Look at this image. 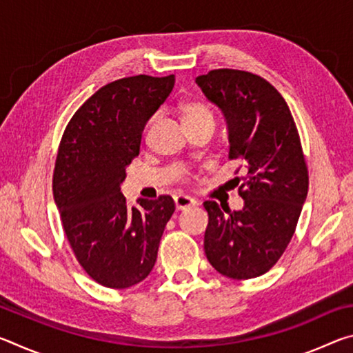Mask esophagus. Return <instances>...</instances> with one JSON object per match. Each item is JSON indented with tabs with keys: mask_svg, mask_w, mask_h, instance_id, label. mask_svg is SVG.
Returning a JSON list of instances; mask_svg holds the SVG:
<instances>
[{
	"mask_svg": "<svg viewBox=\"0 0 353 353\" xmlns=\"http://www.w3.org/2000/svg\"><path fill=\"white\" fill-rule=\"evenodd\" d=\"M174 204H176L177 210H185V208L198 205V202H196L193 198H190V196L177 194V196H174Z\"/></svg>",
	"mask_w": 353,
	"mask_h": 353,
	"instance_id": "1",
	"label": "esophagus"
}]
</instances>
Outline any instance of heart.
<instances>
[{"label":"heart","mask_w":353,"mask_h":353,"mask_svg":"<svg viewBox=\"0 0 353 353\" xmlns=\"http://www.w3.org/2000/svg\"><path fill=\"white\" fill-rule=\"evenodd\" d=\"M181 115H182L185 126L204 121V119H213L212 110L202 103H196V101H188V103H183L181 105Z\"/></svg>","instance_id":"heart-1"}]
</instances>
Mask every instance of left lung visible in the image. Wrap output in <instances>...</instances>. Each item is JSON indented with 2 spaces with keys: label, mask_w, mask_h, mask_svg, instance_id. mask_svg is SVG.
Instances as JSON below:
<instances>
[{
  "label": "left lung",
  "mask_w": 353,
  "mask_h": 353,
  "mask_svg": "<svg viewBox=\"0 0 353 353\" xmlns=\"http://www.w3.org/2000/svg\"><path fill=\"white\" fill-rule=\"evenodd\" d=\"M205 97L223 110L229 128V159L241 210L205 201L204 250L210 265L234 280L259 277L276 265L294 235L308 193V168L286 101L263 77L219 68L196 77Z\"/></svg>",
  "instance_id": "obj_1"
}]
</instances>
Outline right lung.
Returning a JSON list of instances; mask_svg holds the SVG:
<instances>
[{"label":"right lung","mask_w":353,"mask_h":353,"mask_svg":"<svg viewBox=\"0 0 353 353\" xmlns=\"http://www.w3.org/2000/svg\"><path fill=\"white\" fill-rule=\"evenodd\" d=\"M174 81L139 74L107 83L76 110L59 145L52 193L65 236L82 270L105 288L126 290L149 276L174 213L171 196L130 207L119 191Z\"/></svg>","instance_id":"obj_1"}]
</instances>
